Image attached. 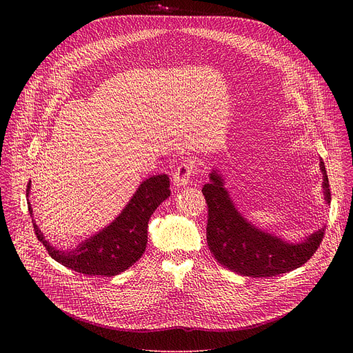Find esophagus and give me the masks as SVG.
Masks as SVG:
<instances>
[{
	"mask_svg": "<svg viewBox=\"0 0 353 353\" xmlns=\"http://www.w3.org/2000/svg\"><path fill=\"white\" fill-rule=\"evenodd\" d=\"M194 161L193 160H184L181 164L177 165V169L173 173V184L176 188H184L190 183L192 176L194 174Z\"/></svg>",
	"mask_w": 353,
	"mask_h": 353,
	"instance_id": "1",
	"label": "esophagus"
}]
</instances>
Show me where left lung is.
Masks as SVG:
<instances>
[{
    "label": "left lung",
    "mask_w": 353,
    "mask_h": 353,
    "mask_svg": "<svg viewBox=\"0 0 353 353\" xmlns=\"http://www.w3.org/2000/svg\"><path fill=\"white\" fill-rule=\"evenodd\" d=\"M323 194L330 203L329 180L321 159ZM208 203V245L216 261L239 274L270 277L305 265L322 243L325 229L307 236L301 243H288L283 239L265 233L237 212L217 170L201 189Z\"/></svg>",
    "instance_id": "left-lung-1"
}]
</instances>
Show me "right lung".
<instances>
[{"mask_svg":"<svg viewBox=\"0 0 353 353\" xmlns=\"http://www.w3.org/2000/svg\"><path fill=\"white\" fill-rule=\"evenodd\" d=\"M30 186L31 180L27 184V196L30 194ZM169 188L170 180L167 174L145 179L116 220L72 250L52 248L32 220L34 232L48 254L63 266L90 276H116L134 265L143 256L147 245L148 220L170 196ZM28 212L32 216L30 200Z\"/></svg>","mask_w":353,"mask_h":353,"instance_id":"1","label":"right lung"}]
</instances>
